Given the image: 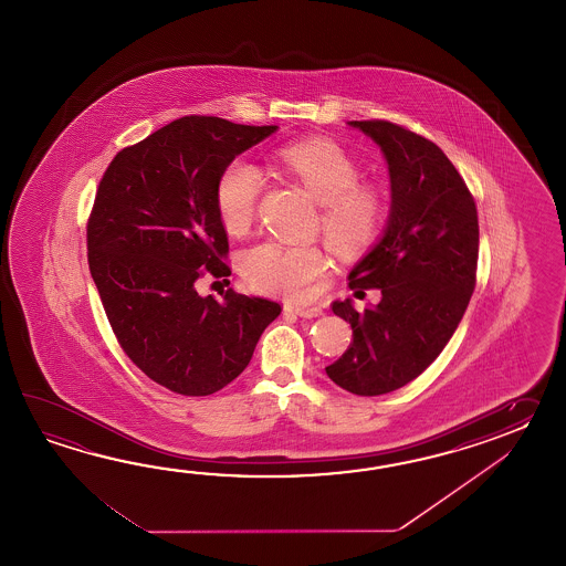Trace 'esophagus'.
Segmentation results:
<instances>
[{
	"label": "esophagus",
	"mask_w": 566,
	"mask_h": 566,
	"mask_svg": "<svg viewBox=\"0 0 566 566\" xmlns=\"http://www.w3.org/2000/svg\"><path fill=\"white\" fill-rule=\"evenodd\" d=\"M285 310L295 313V315H300V317H307V319L319 317V315L324 313V310H322L319 305H287Z\"/></svg>",
	"instance_id": "1"
}]
</instances>
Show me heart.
Wrapping results in <instances>:
<instances>
[{
    "label": "heart",
    "mask_w": 566,
    "mask_h": 566,
    "mask_svg": "<svg viewBox=\"0 0 566 566\" xmlns=\"http://www.w3.org/2000/svg\"><path fill=\"white\" fill-rule=\"evenodd\" d=\"M289 171L313 198L324 205L322 224L337 253H356L378 237L385 222V198L378 188L361 184L356 159L329 139H307L277 151ZM263 176L247 159H232L214 188L218 217L230 234H244L253 224ZM327 271V256L317 247L256 244L242 256V275L259 291L291 300L307 297Z\"/></svg>",
    "instance_id": "heart-1"
}]
</instances>
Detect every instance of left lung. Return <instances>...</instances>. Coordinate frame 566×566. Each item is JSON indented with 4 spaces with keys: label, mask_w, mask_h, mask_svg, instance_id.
<instances>
[{
    "label": "left lung",
    "mask_w": 566,
    "mask_h": 566,
    "mask_svg": "<svg viewBox=\"0 0 566 566\" xmlns=\"http://www.w3.org/2000/svg\"><path fill=\"white\" fill-rule=\"evenodd\" d=\"M380 147L390 176V214L380 241L349 271V287L380 289L382 300L356 312L332 310L354 342L327 376L358 397L409 385L443 352L475 289L478 208L449 157L390 120H349Z\"/></svg>",
    "instance_id": "obj_1"
}]
</instances>
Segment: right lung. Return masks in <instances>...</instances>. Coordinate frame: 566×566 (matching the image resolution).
<instances>
[{"label":"right lung","mask_w":566,"mask_h":566,"mask_svg":"<svg viewBox=\"0 0 566 566\" xmlns=\"http://www.w3.org/2000/svg\"><path fill=\"white\" fill-rule=\"evenodd\" d=\"M220 117H181L120 149L96 190L86 227L88 269L108 324L133 364L184 397H208L249 366L281 305L196 281L229 277L218 176L277 132Z\"/></svg>","instance_id":"obj_1"}]
</instances>
